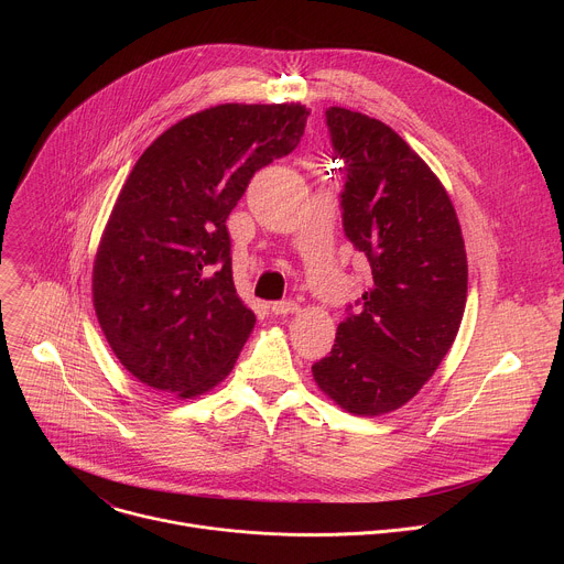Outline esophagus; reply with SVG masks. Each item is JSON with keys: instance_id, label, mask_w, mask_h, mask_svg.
Here are the masks:
<instances>
[{"instance_id": "1", "label": "esophagus", "mask_w": 564, "mask_h": 564, "mask_svg": "<svg viewBox=\"0 0 564 564\" xmlns=\"http://www.w3.org/2000/svg\"><path fill=\"white\" fill-rule=\"evenodd\" d=\"M270 307H272V312H274V314H290V312H296V303H294L292 299L274 301Z\"/></svg>"}]
</instances>
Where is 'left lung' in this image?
I'll return each mask as SVG.
<instances>
[{"instance_id": "1", "label": "left lung", "mask_w": 564, "mask_h": 564, "mask_svg": "<svg viewBox=\"0 0 564 564\" xmlns=\"http://www.w3.org/2000/svg\"><path fill=\"white\" fill-rule=\"evenodd\" d=\"M326 124L346 183L344 234L372 285L337 328L314 381L341 409L404 406L451 350L466 305V252L453 203L424 160L388 124L330 107Z\"/></svg>"}]
</instances>
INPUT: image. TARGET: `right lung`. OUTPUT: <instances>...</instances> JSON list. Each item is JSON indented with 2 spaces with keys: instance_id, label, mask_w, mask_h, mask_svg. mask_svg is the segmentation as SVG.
<instances>
[{
  "instance_id": "1",
  "label": "right lung",
  "mask_w": 564,
  "mask_h": 564,
  "mask_svg": "<svg viewBox=\"0 0 564 564\" xmlns=\"http://www.w3.org/2000/svg\"><path fill=\"white\" fill-rule=\"evenodd\" d=\"M303 105H220L155 138L131 170L94 268V305L142 383L196 397L234 368L257 316L231 276L227 216L252 176L296 149Z\"/></svg>"
}]
</instances>
